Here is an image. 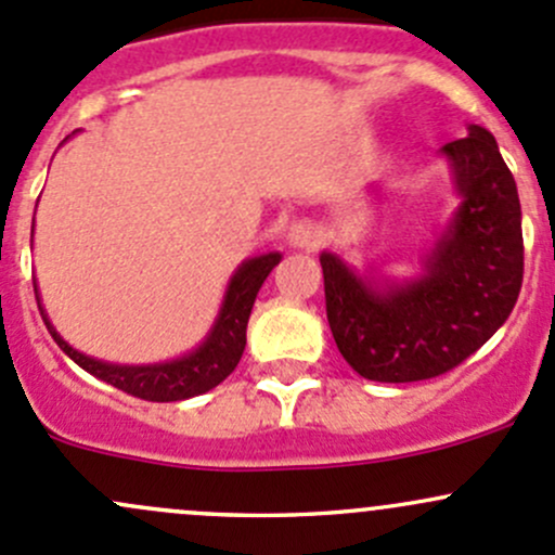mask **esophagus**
<instances>
[{
	"label": "esophagus",
	"mask_w": 555,
	"mask_h": 555,
	"mask_svg": "<svg viewBox=\"0 0 555 555\" xmlns=\"http://www.w3.org/2000/svg\"><path fill=\"white\" fill-rule=\"evenodd\" d=\"M287 244L293 249H313L319 244V233L308 220H297L287 229Z\"/></svg>",
	"instance_id": "1"
}]
</instances>
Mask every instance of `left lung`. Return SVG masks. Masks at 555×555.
Here are the masks:
<instances>
[{
  "label": "left lung",
  "mask_w": 555,
  "mask_h": 555,
  "mask_svg": "<svg viewBox=\"0 0 555 555\" xmlns=\"http://www.w3.org/2000/svg\"><path fill=\"white\" fill-rule=\"evenodd\" d=\"M457 207L420 253L417 271H356L337 253L319 255L326 319L343 359L366 380L439 377L476 353L511 317L524 279L516 180L489 130L441 145ZM377 191V189H370Z\"/></svg>",
  "instance_id": "obj_1"
}]
</instances>
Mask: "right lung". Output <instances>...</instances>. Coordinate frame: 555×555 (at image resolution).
I'll list each match as a JSON object with an SVG mask.
<instances>
[{
	"label": "right lung",
	"instance_id": "right-lung-1",
	"mask_svg": "<svg viewBox=\"0 0 555 555\" xmlns=\"http://www.w3.org/2000/svg\"><path fill=\"white\" fill-rule=\"evenodd\" d=\"M279 260H282V253H266L238 262L236 271L231 273L229 284H225L218 317H215L207 335L202 337L199 346L175 356V359L156 361V364H116V361H103L95 359V356L77 351V348L68 346V343L63 340L61 332L52 326L50 317H47L42 306V297H39L37 282H34V293H37L39 311H42V319L47 330H50L52 340L61 346V351L66 353L68 359L77 361L81 370L90 372L98 380L125 390V393L138 396V399L183 401L207 393V390H212L215 385L223 383L225 377L236 370L238 359H242L244 353V346H247V322L249 313H253L255 297H258L268 273L279 266Z\"/></svg>",
	"mask_w": 555,
	"mask_h": 555
}]
</instances>
